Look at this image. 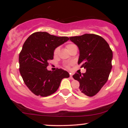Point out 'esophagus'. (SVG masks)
Returning <instances> with one entry per match:
<instances>
[{
	"mask_svg": "<svg viewBox=\"0 0 128 128\" xmlns=\"http://www.w3.org/2000/svg\"><path fill=\"white\" fill-rule=\"evenodd\" d=\"M70 78H71L72 79H73V74H72L71 73H70Z\"/></svg>",
	"mask_w": 128,
	"mask_h": 128,
	"instance_id": "esophagus-1",
	"label": "esophagus"
}]
</instances>
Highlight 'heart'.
<instances>
[{
    "instance_id": "b5f03b06",
    "label": "heart",
    "mask_w": 128,
    "mask_h": 128,
    "mask_svg": "<svg viewBox=\"0 0 128 128\" xmlns=\"http://www.w3.org/2000/svg\"><path fill=\"white\" fill-rule=\"evenodd\" d=\"M74 47H76V46L74 44H67L66 46V48H67V49L69 51L72 48H74ZM60 50V48H55V50H54V55H56L57 54H58V52H59ZM73 63L72 62H69V63H66V64H64V67H66V68H70V67L72 65Z\"/></svg>"
}]
</instances>
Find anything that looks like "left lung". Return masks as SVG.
Listing matches in <instances>:
<instances>
[{
	"instance_id": "left-lung-1",
	"label": "left lung",
	"mask_w": 128,
	"mask_h": 128,
	"mask_svg": "<svg viewBox=\"0 0 128 128\" xmlns=\"http://www.w3.org/2000/svg\"><path fill=\"white\" fill-rule=\"evenodd\" d=\"M78 47V64L86 68L85 73H76L73 78L79 82V94L96 95L108 80L112 68V52L105 39L92 34L70 37Z\"/></svg>"
}]
</instances>
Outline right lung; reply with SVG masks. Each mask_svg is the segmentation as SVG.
<instances>
[{"label":"right lung","mask_w":128,"mask_h":128,"mask_svg":"<svg viewBox=\"0 0 128 128\" xmlns=\"http://www.w3.org/2000/svg\"><path fill=\"white\" fill-rule=\"evenodd\" d=\"M67 36H56L46 32H36L28 38L19 54L20 74L28 88L36 96L46 97L58 89L61 80L68 73L61 68L47 69L54 59V50L67 42Z\"/></svg>","instance_id":"add662e5"}]
</instances>
